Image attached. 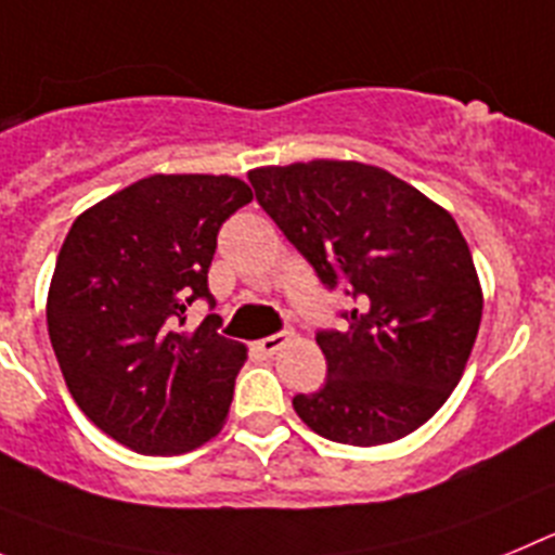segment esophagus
Instances as JSON below:
<instances>
[{
    "label": "esophagus",
    "mask_w": 555,
    "mask_h": 555,
    "mask_svg": "<svg viewBox=\"0 0 555 555\" xmlns=\"http://www.w3.org/2000/svg\"><path fill=\"white\" fill-rule=\"evenodd\" d=\"M289 343V334L287 332H279V334H271V337L259 339L257 343V351L262 353V357H273L276 351H282L284 346Z\"/></svg>",
    "instance_id": "obj_1"
}]
</instances>
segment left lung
I'll use <instances>...</instances> for the list:
<instances>
[{"instance_id": "1", "label": "left lung", "mask_w": 555, "mask_h": 555, "mask_svg": "<svg viewBox=\"0 0 555 555\" xmlns=\"http://www.w3.org/2000/svg\"><path fill=\"white\" fill-rule=\"evenodd\" d=\"M248 182L318 279L357 301L346 332H318L326 384L293 398L298 417L359 448L421 428L462 378L481 326V284L451 212L351 159L254 168Z\"/></svg>"}]
</instances>
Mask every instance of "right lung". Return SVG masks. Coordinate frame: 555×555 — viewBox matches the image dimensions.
<instances>
[{"label":"right lung","instance_id":"add662e5","mask_svg":"<svg viewBox=\"0 0 555 555\" xmlns=\"http://www.w3.org/2000/svg\"><path fill=\"white\" fill-rule=\"evenodd\" d=\"M251 188L237 177L154 173L85 209L57 254L47 298L54 357L93 426L146 456L193 451L227 423L246 346L193 301L216 298L207 271L218 229Z\"/></svg>","mask_w":555,"mask_h":555}]
</instances>
